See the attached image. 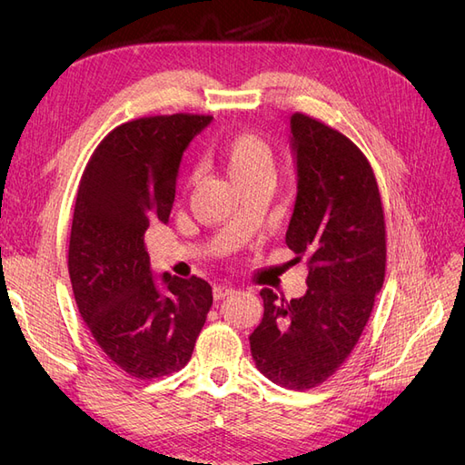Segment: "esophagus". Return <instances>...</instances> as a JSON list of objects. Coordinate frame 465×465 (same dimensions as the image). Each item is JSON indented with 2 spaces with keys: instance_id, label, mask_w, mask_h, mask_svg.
Here are the masks:
<instances>
[{
  "instance_id": "1",
  "label": "esophagus",
  "mask_w": 465,
  "mask_h": 465,
  "mask_svg": "<svg viewBox=\"0 0 465 465\" xmlns=\"http://www.w3.org/2000/svg\"><path fill=\"white\" fill-rule=\"evenodd\" d=\"M232 292H234V287H231L227 283H219L213 287V299L221 301L224 297H229V294H232Z\"/></svg>"
}]
</instances>
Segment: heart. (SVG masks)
<instances>
[{
  "mask_svg": "<svg viewBox=\"0 0 465 465\" xmlns=\"http://www.w3.org/2000/svg\"><path fill=\"white\" fill-rule=\"evenodd\" d=\"M217 153L224 171L238 188L256 184V182H270L273 176V149L258 134H234L221 142Z\"/></svg>",
  "mask_w": 465,
  "mask_h": 465,
  "instance_id": "1",
  "label": "heart"
}]
</instances>
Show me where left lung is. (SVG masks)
Here are the masks:
<instances>
[{"instance_id": "1", "label": "left lung", "mask_w": 465, "mask_h": 465, "mask_svg": "<svg viewBox=\"0 0 465 465\" xmlns=\"http://www.w3.org/2000/svg\"><path fill=\"white\" fill-rule=\"evenodd\" d=\"M297 200L287 246L308 258V291L285 301L262 289L263 318L250 335L258 371L311 390L341 367L371 318L386 272V224L372 168L343 134L291 116Z\"/></svg>"}]
</instances>
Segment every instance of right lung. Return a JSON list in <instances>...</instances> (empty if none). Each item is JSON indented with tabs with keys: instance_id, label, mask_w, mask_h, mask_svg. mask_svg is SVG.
<instances>
[{
	"instance_id": "right-lung-1",
	"label": "right lung",
	"mask_w": 465,
	"mask_h": 465,
	"mask_svg": "<svg viewBox=\"0 0 465 465\" xmlns=\"http://www.w3.org/2000/svg\"><path fill=\"white\" fill-rule=\"evenodd\" d=\"M211 116L139 118L112 130L81 176L67 267L83 322L110 362L139 380L184 369L213 294L200 277H154L143 242L168 223L182 154Z\"/></svg>"
}]
</instances>
